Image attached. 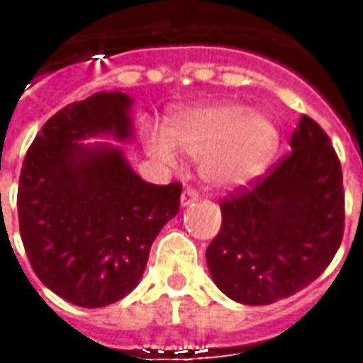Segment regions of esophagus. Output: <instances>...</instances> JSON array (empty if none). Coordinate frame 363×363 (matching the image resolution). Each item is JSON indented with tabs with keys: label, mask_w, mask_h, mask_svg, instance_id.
Wrapping results in <instances>:
<instances>
[{
	"label": "esophagus",
	"mask_w": 363,
	"mask_h": 363,
	"mask_svg": "<svg viewBox=\"0 0 363 363\" xmlns=\"http://www.w3.org/2000/svg\"><path fill=\"white\" fill-rule=\"evenodd\" d=\"M198 198H200V194H198L196 190H194V189H186V190H184V192H182L181 204H182V206L194 204V202H196Z\"/></svg>",
	"instance_id": "1"
}]
</instances>
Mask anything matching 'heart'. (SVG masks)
<instances>
[{"label":"heart","instance_id":"b5f03b06","mask_svg":"<svg viewBox=\"0 0 363 363\" xmlns=\"http://www.w3.org/2000/svg\"><path fill=\"white\" fill-rule=\"evenodd\" d=\"M280 143V130L267 112L241 103L190 108L169 120L167 135L145 132V150L163 165H177L179 150L200 161V174L218 189H239L264 173Z\"/></svg>","mask_w":363,"mask_h":363}]
</instances>
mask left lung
Segmentation results:
<instances>
[{"label": "left lung", "mask_w": 363, "mask_h": 363, "mask_svg": "<svg viewBox=\"0 0 363 363\" xmlns=\"http://www.w3.org/2000/svg\"><path fill=\"white\" fill-rule=\"evenodd\" d=\"M291 151L221 198V229L206 251L216 286L268 305L319 278L344 235L342 167L327 132L301 114Z\"/></svg>", "instance_id": "left-lung-1"}]
</instances>
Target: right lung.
<instances>
[{"instance_id":"obj_1","label":"right lung","mask_w":363,"mask_h":363,"mask_svg":"<svg viewBox=\"0 0 363 363\" xmlns=\"http://www.w3.org/2000/svg\"><path fill=\"white\" fill-rule=\"evenodd\" d=\"M132 99L95 93L52 116L21 167L17 212L28 262L46 288L79 307H104L142 278L151 243L181 208V182L151 184L122 151L79 140L132 135Z\"/></svg>"}]
</instances>
